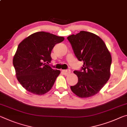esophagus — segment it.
Listing matches in <instances>:
<instances>
[{
    "label": "esophagus",
    "mask_w": 127,
    "mask_h": 127,
    "mask_svg": "<svg viewBox=\"0 0 127 127\" xmlns=\"http://www.w3.org/2000/svg\"><path fill=\"white\" fill-rule=\"evenodd\" d=\"M62 72H63V73L64 74V75L67 76L71 73V71H70L69 69H65V70H63V71H62Z\"/></svg>",
    "instance_id": "1"
}]
</instances>
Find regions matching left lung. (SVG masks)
<instances>
[{"label": "left lung", "mask_w": 127, "mask_h": 127, "mask_svg": "<svg viewBox=\"0 0 127 127\" xmlns=\"http://www.w3.org/2000/svg\"><path fill=\"white\" fill-rule=\"evenodd\" d=\"M67 39L78 60L84 62L81 71L73 72L78 82L71 89L80 98L93 96L110 78L112 58L109 50L99 36L90 32L81 31Z\"/></svg>", "instance_id": "left-lung-1"}]
</instances>
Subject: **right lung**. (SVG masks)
Returning a JSON list of instances; mask_svg holds the SVG:
<instances>
[{
  "label": "right lung",
  "mask_w": 127,
  "mask_h": 127,
  "mask_svg": "<svg viewBox=\"0 0 127 127\" xmlns=\"http://www.w3.org/2000/svg\"><path fill=\"white\" fill-rule=\"evenodd\" d=\"M64 39L63 37L38 32L20 42L13 64L17 79L24 89L39 95L51 90L60 71L53 69L46 63L51 61L53 47Z\"/></svg>",
  "instance_id": "1"
}]
</instances>
